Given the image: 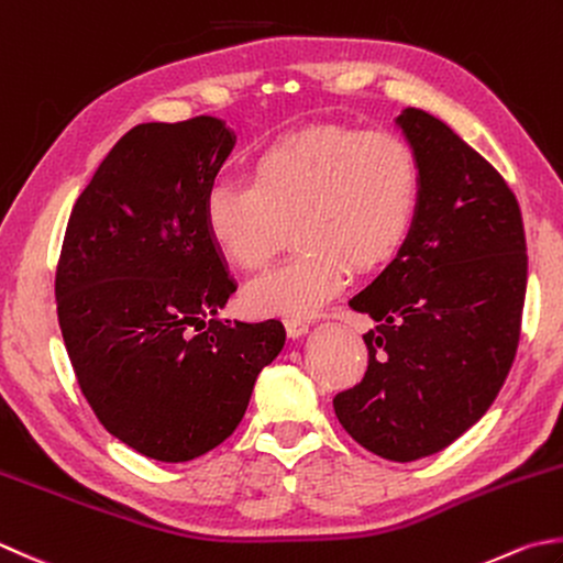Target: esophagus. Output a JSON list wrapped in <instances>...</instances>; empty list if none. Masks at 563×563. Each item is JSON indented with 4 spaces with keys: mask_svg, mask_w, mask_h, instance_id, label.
<instances>
[{
    "mask_svg": "<svg viewBox=\"0 0 563 563\" xmlns=\"http://www.w3.org/2000/svg\"><path fill=\"white\" fill-rule=\"evenodd\" d=\"M284 325L289 338H301L303 333H309V323H306L303 318H286Z\"/></svg>",
    "mask_w": 563,
    "mask_h": 563,
    "instance_id": "esophagus-1",
    "label": "esophagus"
}]
</instances>
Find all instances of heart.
<instances>
[{
  "instance_id": "obj_1",
  "label": "heart",
  "mask_w": 563,
  "mask_h": 563,
  "mask_svg": "<svg viewBox=\"0 0 563 563\" xmlns=\"http://www.w3.org/2000/svg\"><path fill=\"white\" fill-rule=\"evenodd\" d=\"M419 206V164L395 132L321 122L274 136L247 162V186L216 184L203 228L232 267L254 272L291 228V260L254 279V316H313L350 267L375 269L405 247Z\"/></svg>"
}]
</instances>
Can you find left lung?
I'll return each mask as SVG.
<instances>
[{
  "label": "left lung",
  "mask_w": 563,
  "mask_h": 563,
  "mask_svg": "<svg viewBox=\"0 0 563 563\" xmlns=\"http://www.w3.org/2000/svg\"><path fill=\"white\" fill-rule=\"evenodd\" d=\"M397 124L417 154L413 228L387 269L350 299L377 325L365 377L333 409L360 446L409 463L468 431L510 373L527 291L522 213L505 178L437 117Z\"/></svg>",
  "instance_id": "1"
}]
</instances>
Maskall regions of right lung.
I'll return each mask as SVG.
<instances>
[{
    "instance_id": "right-lung-1",
    "label": "right lung",
    "mask_w": 563,
    "mask_h": 563,
    "mask_svg": "<svg viewBox=\"0 0 563 563\" xmlns=\"http://www.w3.org/2000/svg\"><path fill=\"white\" fill-rule=\"evenodd\" d=\"M235 146L225 122H146L85 186L56 269L58 323L95 417L146 459L186 463L238 429L282 353L279 321H220L238 284L203 228Z\"/></svg>"
}]
</instances>
